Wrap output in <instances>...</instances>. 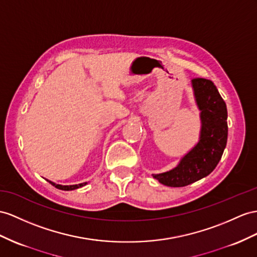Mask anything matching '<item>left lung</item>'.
<instances>
[{"label":"left lung","instance_id":"obj_1","mask_svg":"<svg viewBox=\"0 0 257 257\" xmlns=\"http://www.w3.org/2000/svg\"><path fill=\"white\" fill-rule=\"evenodd\" d=\"M195 100L201 110L200 141L173 170L153 175L167 187H185L213 172L219 163L228 138L227 106L212 80L192 79Z\"/></svg>","mask_w":257,"mask_h":257}]
</instances>
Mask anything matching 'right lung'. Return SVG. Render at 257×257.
Listing matches in <instances>:
<instances>
[{"instance_id":"add662e5","label":"right lung","mask_w":257,"mask_h":257,"mask_svg":"<svg viewBox=\"0 0 257 257\" xmlns=\"http://www.w3.org/2000/svg\"><path fill=\"white\" fill-rule=\"evenodd\" d=\"M52 186H54L57 189H61V190H65V191H69V190H75L78 188H81L83 186L87 185V182H83V183H79V185H72V186H61V185H56V183L49 181Z\"/></svg>"}]
</instances>
